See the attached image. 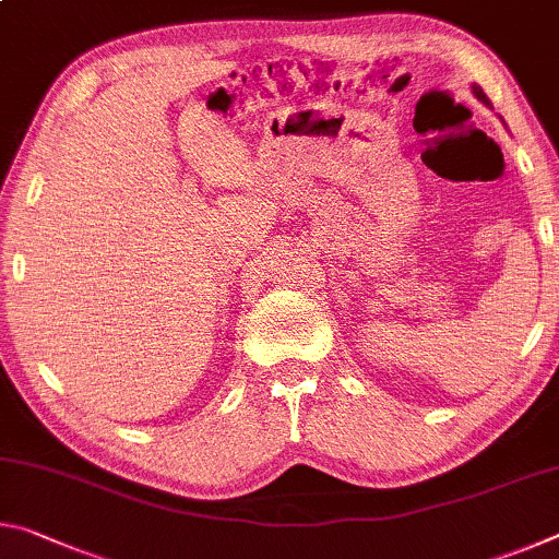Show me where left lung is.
I'll list each match as a JSON object with an SVG mask.
<instances>
[{
  "label": "left lung",
  "mask_w": 559,
  "mask_h": 559,
  "mask_svg": "<svg viewBox=\"0 0 559 559\" xmlns=\"http://www.w3.org/2000/svg\"><path fill=\"white\" fill-rule=\"evenodd\" d=\"M471 91H473V96H476L480 103H484V106H488V108H493V106H490V100H488V96H486V93H484V88H480V86H476V83H473V86H471Z\"/></svg>",
  "instance_id": "obj_1"
}]
</instances>
